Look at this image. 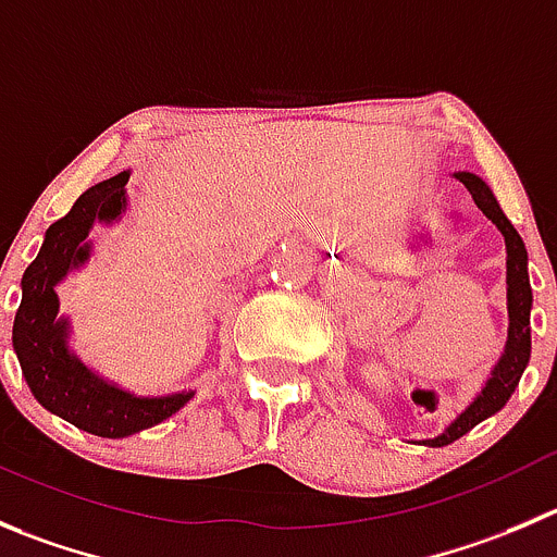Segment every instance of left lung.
Instances as JSON below:
<instances>
[{
  "label": "left lung",
  "instance_id": "8db88e82",
  "mask_svg": "<svg viewBox=\"0 0 557 557\" xmlns=\"http://www.w3.org/2000/svg\"><path fill=\"white\" fill-rule=\"evenodd\" d=\"M459 183H465V188L470 190L473 196V202L479 205L481 213L503 232L506 237V251H508V344L506 352H503L500 363L492 372L490 383L486 388L481 391L479 399L441 434V437H434V441H426V446H448V443L459 441L462 434H468L475 423H481L484 418L495 416L508 399H511L513 388L520 383L522 372L528 367V358H531V304H533V293H531V278H528V251L525 243H522L520 232L513 230L511 221L503 215L500 205L492 196L490 185L484 183L481 177L470 172H459L457 174Z\"/></svg>",
  "mask_w": 557,
  "mask_h": 557
}]
</instances>
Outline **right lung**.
Here are the masks:
<instances>
[{"mask_svg": "<svg viewBox=\"0 0 557 557\" xmlns=\"http://www.w3.org/2000/svg\"><path fill=\"white\" fill-rule=\"evenodd\" d=\"M128 177V172H120L92 185L73 202L65 219L49 226L40 253L24 270L21 306L13 322V349L35 399L46 410L100 437H125L156 426L190 399V394L136 399L114 385H106L67 352L65 320H57L60 304L54 284L87 259L89 246L84 237L95 219L109 221L120 215Z\"/></svg>", "mask_w": 557, "mask_h": 557, "instance_id": "obj_1", "label": "right lung"}]
</instances>
